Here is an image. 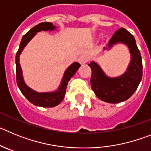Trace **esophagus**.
I'll use <instances>...</instances> for the list:
<instances>
[{
  "label": "esophagus",
  "mask_w": 151,
  "mask_h": 151,
  "mask_svg": "<svg viewBox=\"0 0 151 151\" xmlns=\"http://www.w3.org/2000/svg\"><path fill=\"white\" fill-rule=\"evenodd\" d=\"M88 57L86 54H82V55L78 57V63L81 64L86 63L88 62Z\"/></svg>",
  "instance_id": "obj_1"
}]
</instances>
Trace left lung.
<instances>
[{
  "mask_svg": "<svg viewBox=\"0 0 151 151\" xmlns=\"http://www.w3.org/2000/svg\"><path fill=\"white\" fill-rule=\"evenodd\" d=\"M119 42L127 45L131 53L130 64L127 71L122 76L117 78H109L96 63L91 62L88 64L91 69L92 90L99 99L111 104L129 99L138 88L143 74L141 53L134 36L125 29L120 28L113 34L106 45L108 49Z\"/></svg>",
  "mask_w": 151,
  "mask_h": 151,
  "instance_id": "1",
  "label": "left lung"
}]
</instances>
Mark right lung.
Returning <instances> with one entry per match:
<instances>
[{
    "label": "right lung",
    "mask_w": 151,
    "mask_h": 151,
    "mask_svg": "<svg viewBox=\"0 0 151 151\" xmlns=\"http://www.w3.org/2000/svg\"><path fill=\"white\" fill-rule=\"evenodd\" d=\"M54 29H55V26H53V23L51 22H41L37 26H34L26 35H23L19 50L16 55V74H17V85L22 92V94L26 97V99L35 106H43V107H53V106L59 104L63 100L64 96L66 94V89L67 87L68 82L81 66L77 62L72 64L64 73L63 78L62 79L61 85H60L59 89L54 92L38 93L28 87L25 84L23 78H22V69H21L20 64H19V56L23 50L24 47H26V45L29 43V41L38 32H40L41 30L51 31L54 30Z\"/></svg>",
    "instance_id": "right-lung-1"
}]
</instances>
